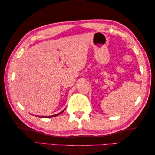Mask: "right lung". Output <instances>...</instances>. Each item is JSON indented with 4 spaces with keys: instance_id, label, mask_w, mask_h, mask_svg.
<instances>
[{
    "instance_id": "right-lung-1",
    "label": "right lung",
    "mask_w": 155,
    "mask_h": 155,
    "mask_svg": "<svg viewBox=\"0 0 155 155\" xmlns=\"http://www.w3.org/2000/svg\"><path fill=\"white\" fill-rule=\"evenodd\" d=\"M64 110H62V112H60V113H58V114H56V115H51V116H38V117H42V118H50V117H55V116L59 115L60 114L63 113V111H64Z\"/></svg>"
}]
</instances>
